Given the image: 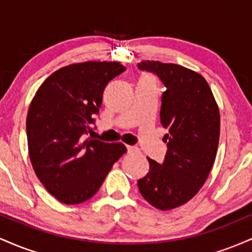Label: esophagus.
Returning a JSON list of instances; mask_svg holds the SVG:
<instances>
[{"label": "esophagus", "mask_w": 252, "mask_h": 252, "mask_svg": "<svg viewBox=\"0 0 252 252\" xmlns=\"http://www.w3.org/2000/svg\"><path fill=\"white\" fill-rule=\"evenodd\" d=\"M126 149H128L129 154H134V153H138V152H140L137 147H132V146H126Z\"/></svg>", "instance_id": "obj_1"}]
</instances>
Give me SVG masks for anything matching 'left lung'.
<instances>
[{
  "instance_id": "1",
  "label": "left lung",
  "mask_w": 252,
  "mask_h": 252,
  "mask_svg": "<svg viewBox=\"0 0 252 252\" xmlns=\"http://www.w3.org/2000/svg\"><path fill=\"white\" fill-rule=\"evenodd\" d=\"M138 70L156 74L166 86L161 98L160 120L167 153L162 163L148 158L149 173L137 181L150 205L172 210L199 192L215 163L220 116L205 78L175 63L141 62Z\"/></svg>"
}]
</instances>
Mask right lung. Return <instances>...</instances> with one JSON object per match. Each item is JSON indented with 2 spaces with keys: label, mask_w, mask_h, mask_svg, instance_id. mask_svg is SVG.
<instances>
[{
  "label": "right lung",
  "mask_w": 252,
  "mask_h": 252,
  "mask_svg": "<svg viewBox=\"0 0 252 252\" xmlns=\"http://www.w3.org/2000/svg\"><path fill=\"white\" fill-rule=\"evenodd\" d=\"M124 71L116 62L72 63L52 73L32 100L26 122L32 166L63 204H80L96 194L126 153L123 143L83 140L94 124L104 89Z\"/></svg>",
  "instance_id": "add662e5"
}]
</instances>
